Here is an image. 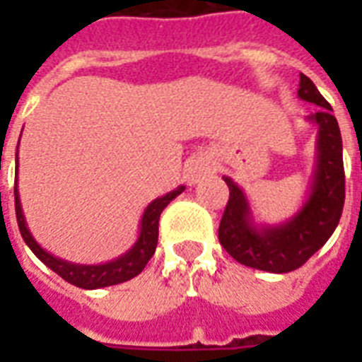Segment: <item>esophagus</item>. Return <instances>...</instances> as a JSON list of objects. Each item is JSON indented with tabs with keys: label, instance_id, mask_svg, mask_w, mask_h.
Wrapping results in <instances>:
<instances>
[{
	"label": "esophagus",
	"instance_id": "esophagus-1",
	"mask_svg": "<svg viewBox=\"0 0 362 362\" xmlns=\"http://www.w3.org/2000/svg\"><path fill=\"white\" fill-rule=\"evenodd\" d=\"M212 173H214V163L204 153L193 156L186 163V178L189 184H199V182H203Z\"/></svg>",
	"mask_w": 362,
	"mask_h": 362
}]
</instances>
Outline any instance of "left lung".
<instances>
[{"label":"left lung","mask_w":362,"mask_h":362,"mask_svg":"<svg viewBox=\"0 0 362 362\" xmlns=\"http://www.w3.org/2000/svg\"><path fill=\"white\" fill-rule=\"evenodd\" d=\"M297 93L303 101L321 107L308 116V122L317 125V139L314 173L303 206L281 223H257L246 193L233 178L223 176L229 186V203L220 221V244L238 263L274 274L303 267L331 238L346 199L342 135L332 107L303 73Z\"/></svg>","instance_id":"left-lung-1"}]
</instances>
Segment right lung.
Wrapping results in <instances>:
<instances>
[{"label": "right lung", "mask_w": 362, "mask_h": 362, "mask_svg": "<svg viewBox=\"0 0 362 362\" xmlns=\"http://www.w3.org/2000/svg\"><path fill=\"white\" fill-rule=\"evenodd\" d=\"M20 142V141H18ZM186 186H178L173 192L165 193L163 197L153 199L152 203L144 209V214L141 218V229H139V237L135 244L122 253L120 257L107 261L101 264H78L65 261L62 257H56L52 253H48L39 242L33 238L30 233V227L25 223L24 212H22V204H20L18 195V153H16V180H14V209H16V221H18L20 235L24 238L31 252L35 253L37 257L41 259L42 263L47 264L48 269L54 270L56 274L62 276L65 281H69L73 286L82 287V289H99V287H109L127 281L141 274L142 269L146 267L150 257L156 252L158 246V235H159V216L163 209L178 197Z\"/></svg>", "instance_id": "obj_1"}]
</instances>
